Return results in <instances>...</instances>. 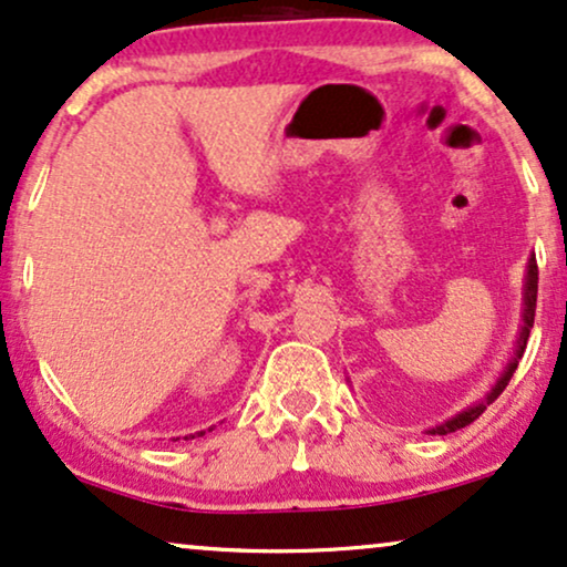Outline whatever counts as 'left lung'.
I'll return each instance as SVG.
<instances>
[{
	"label": "left lung",
	"instance_id": "left-lung-1",
	"mask_svg": "<svg viewBox=\"0 0 567 567\" xmlns=\"http://www.w3.org/2000/svg\"><path fill=\"white\" fill-rule=\"evenodd\" d=\"M536 290H539V269H536V259L532 256L528 259V267H526V279H523V308H520V332H518V340H515V350L511 355V361L505 363V369L499 371L497 382L492 384V390L486 392L482 400H476L474 405L463 408L461 413H455L453 419L442 421V424H436L432 429H426V434H450V432H457V429L474 424L486 411V405L494 403L499 395H503V390L511 382V377L515 374V369H518V361L523 358V350H526V342H528V334H532V327H534V313H536Z\"/></svg>",
	"mask_w": 567,
	"mask_h": 567
}]
</instances>
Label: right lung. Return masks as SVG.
<instances>
[{"label": "right lung", "mask_w": 567, "mask_h": 567, "mask_svg": "<svg viewBox=\"0 0 567 567\" xmlns=\"http://www.w3.org/2000/svg\"><path fill=\"white\" fill-rule=\"evenodd\" d=\"M200 434H204V432H198V436H200ZM193 436H196V434H188V436H185V440H193Z\"/></svg>", "instance_id": "add662e5"}]
</instances>
